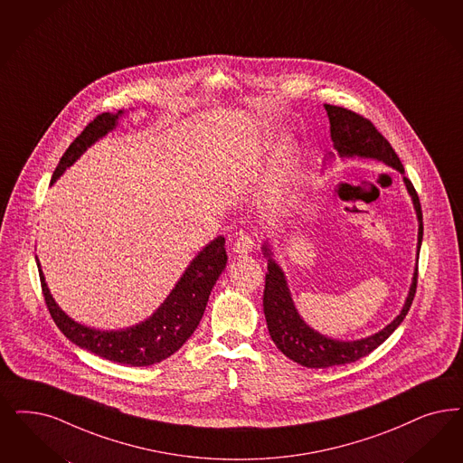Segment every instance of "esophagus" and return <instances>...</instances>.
Here are the masks:
<instances>
[{
	"label": "esophagus",
	"mask_w": 463,
	"mask_h": 463,
	"mask_svg": "<svg viewBox=\"0 0 463 463\" xmlns=\"http://www.w3.org/2000/svg\"><path fill=\"white\" fill-rule=\"evenodd\" d=\"M254 245H256V240L252 239L250 235H240L237 239L233 240V250L237 252V254H241V256H245V254H249L252 249H254Z\"/></svg>",
	"instance_id": "1"
}]
</instances>
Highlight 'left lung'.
<instances>
[{"label": "left lung", "instance_id": "obj_1", "mask_svg": "<svg viewBox=\"0 0 463 463\" xmlns=\"http://www.w3.org/2000/svg\"><path fill=\"white\" fill-rule=\"evenodd\" d=\"M329 125H331V138L335 144V149L342 156H360V157H374L390 166H393L400 173H405L400 157L394 153L392 144L384 138V136L377 130L374 123L362 117L359 113L346 109L335 104H325ZM405 185L413 201V207L417 211L419 218V245L417 252H420L422 243V209L419 195L413 189L411 180L403 178ZM264 254L268 256V274H266V287H264V314L269 335L273 338L274 345L288 357V359L312 369H326L333 365H343L369 355L373 350L383 342L388 340V336L393 333L405 316L411 310L415 290H417V276L419 268H415L411 291L407 297V302L402 308L400 316L394 319L392 325L386 326L376 335L357 340V342H340L331 340L323 335L310 329L298 316L297 308L293 306L290 291L287 287L285 276L281 273L279 266L271 257V250L264 247Z\"/></svg>", "mask_w": 463, "mask_h": 463}]
</instances>
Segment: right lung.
<instances>
[{
  "label": "right lung",
  "instance_id": "add662e5",
  "mask_svg": "<svg viewBox=\"0 0 463 463\" xmlns=\"http://www.w3.org/2000/svg\"><path fill=\"white\" fill-rule=\"evenodd\" d=\"M121 113L123 111H118L117 115L101 113L94 120L89 121L86 128L70 144L65 155L61 156L56 170L52 173V182L65 172L70 165H73L75 159H79V156L89 146H92L98 138L113 130ZM226 259L228 256L223 237L213 240L190 262L187 271L180 278L163 306L147 321L123 331H98L71 321L52 300L39 260L37 268L44 302L52 314V321L70 342L103 359L140 367L168 359L189 340L190 335L195 331L204 316L209 295L226 266Z\"/></svg>",
  "mask_w": 463,
  "mask_h": 463
}]
</instances>
